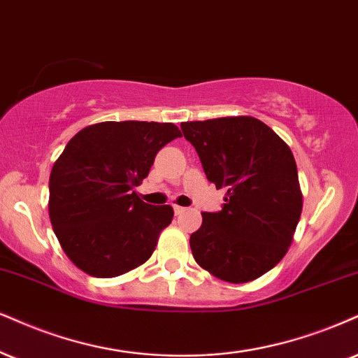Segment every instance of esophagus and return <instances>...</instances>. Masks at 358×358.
Wrapping results in <instances>:
<instances>
[{
  "instance_id": "1",
  "label": "esophagus",
  "mask_w": 358,
  "mask_h": 358,
  "mask_svg": "<svg viewBox=\"0 0 358 358\" xmlns=\"http://www.w3.org/2000/svg\"><path fill=\"white\" fill-rule=\"evenodd\" d=\"M187 210V207H182V206H174V214L176 215H180L184 214Z\"/></svg>"
}]
</instances>
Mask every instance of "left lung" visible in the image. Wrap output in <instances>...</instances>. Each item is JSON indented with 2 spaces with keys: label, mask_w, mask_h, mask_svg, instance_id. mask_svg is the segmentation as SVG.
Segmentation results:
<instances>
[{
  "label": "left lung",
  "mask_w": 358,
  "mask_h": 358,
  "mask_svg": "<svg viewBox=\"0 0 358 358\" xmlns=\"http://www.w3.org/2000/svg\"><path fill=\"white\" fill-rule=\"evenodd\" d=\"M207 179L227 191L217 213H202L191 236L196 262L220 280L250 282L284 257L302 213L292 151L250 116L182 122Z\"/></svg>",
  "instance_id": "1"
}]
</instances>
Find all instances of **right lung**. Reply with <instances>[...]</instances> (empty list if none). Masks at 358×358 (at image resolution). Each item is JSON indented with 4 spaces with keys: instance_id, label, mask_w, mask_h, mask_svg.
<instances>
[{
    "instance_id": "1",
    "label": "right lung",
    "mask_w": 358,
    "mask_h": 358,
    "mask_svg": "<svg viewBox=\"0 0 358 358\" xmlns=\"http://www.w3.org/2000/svg\"><path fill=\"white\" fill-rule=\"evenodd\" d=\"M180 136L172 122L106 121L66 144L50 176V219L74 266L109 279L151 257L174 210L145 204L134 187Z\"/></svg>"
}]
</instances>
